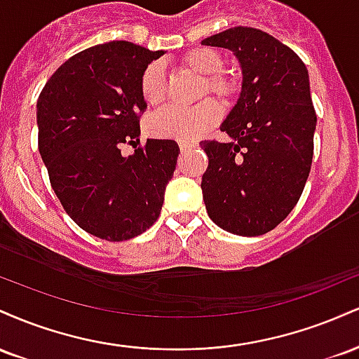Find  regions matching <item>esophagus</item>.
<instances>
[{
	"mask_svg": "<svg viewBox=\"0 0 359 359\" xmlns=\"http://www.w3.org/2000/svg\"><path fill=\"white\" fill-rule=\"evenodd\" d=\"M179 147H180V150L185 151V150H191V148L196 147V143H192V142H180Z\"/></svg>",
	"mask_w": 359,
	"mask_h": 359,
	"instance_id": "esophagus-1",
	"label": "esophagus"
}]
</instances>
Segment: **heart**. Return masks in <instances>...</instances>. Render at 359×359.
Returning <instances> with one entry per match:
<instances>
[{
  "instance_id": "obj_1",
  "label": "heart",
  "mask_w": 359,
  "mask_h": 359,
  "mask_svg": "<svg viewBox=\"0 0 359 359\" xmlns=\"http://www.w3.org/2000/svg\"><path fill=\"white\" fill-rule=\"evenodd\" d=\"M182 65L187 71L204 77L203 96L216 94L228 101L236 96L238 82L233 77L219 74L222 71V57L211 48H194L182 57ZM140 90L147 104H162L167 96L165 71L162 62H151L145 67L140 79ZM221 119V108L214 101H204L194 108H167L154 114L148 128L156 137L174 138L180 142H192L203 138Z\"/></svg>"
}]
</instances>
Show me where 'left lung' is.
Instances as JSON below:
<instances>
[{
  "label": "left lung",
  "mask_w": 359,
  "mask_h": 359,
  "mask_svg": "<svg viewBox=\"0 0 359 359\" xmlns=\"http://www.w3.org/2000/svg\"><path fill=\"white\" fill-rule=\"evenodd\" d=\"M228 48L243 82L221 125L231 142H201L209 158L201 189L209 217L224 231L259 236L290 214L314 155L317 116L306 64L280 40L234 27L203 40Z\"/></svg>",
  "instance_id": "obj_1"
}]
</instances>
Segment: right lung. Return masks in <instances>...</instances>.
<instances>
[{
    "mask_svg": "<svg viewBox=\"0 0 359 359\" xmlns=\"http://www.w3.org/2000/svg\"><path fill=\"white\" fill-rule=\"evenodd\" d=\"M163 50L131 42L86 48L53 72L36 101L39 151L53 192L79 228L108 241H125L158 219L179 145L140 143V114L147 102L140 79Z\"/></svg>",
    "mask_w": 359,
    "mask_h": 359,
    "instance_id": "right-lung-1",
    "label": "right lung"
}]
</instances>
